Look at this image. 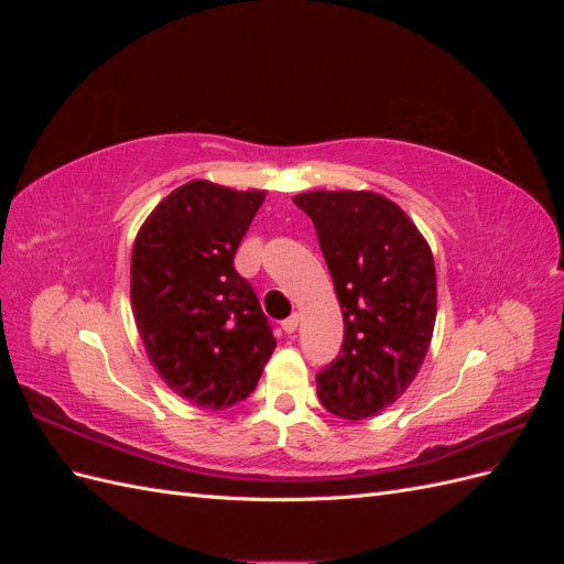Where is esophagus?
I'll list each match as a JSON object with an SVG mask.
<instances>
[{
    "mask_svg": "<svg viewBox=\"0 0 564 564\" xmlns=\"http://www.w3.org/2000/svg\"><path fill=\"white\" fill-rule=\"evenodd\" d=\"M282 329H284L286 334H294V332L299 329V313H294V315H289L286 319H282Z\"/></svg>",
    "mask_w": 564,
    "mask_h": 564,
    "instance_id": "esophagus-1",
    "label": "esophagus"
}]
</instances>
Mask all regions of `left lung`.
Segmentation results:
<instances>
[{
  "label": "left lung",
  "instance_id": "obj_1",
  "mask_svg": "<svg viewBox=\"0 0 564 564\" xmlns=\"http://www.w3.org/2000/svg\"><path fill=\"white\" fill-rule=\"evenodd\" d=\"M294 204L313 218L346 324L340 355L317 373L319 402L340 419L377 416L402 398L431 348V247L395 202L371 191H313Z\"/></svg>",
  "mask_w": 564,
  "mask_h": 564
}]
</instances>
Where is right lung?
<instances>
[{
  "mask_svg": "<svg viewBox=\"0 0 564 564\" xmlns=\"http://www.w3.org/2000/svg\"><path fill=\"white\" fill-rule=\"evenodd\" d=\"M263 199L191 181L145 218L131 251V305L150 362L183 400L214 412L251 395L278 346L232 265Z\"/></svg>",
  "mask_w": 564,
  "mask_h": 564,
  "instance_id": "obj_1",
  "label": "right lung"
}]
</instances>
